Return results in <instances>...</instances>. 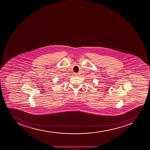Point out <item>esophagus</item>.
Wrapping results in <instances>:
<instances>
[{"label":"esophagus","mask_w":150,"mask_h":150,"mask_svg":"<svg viewBox=\"0 0 150 150\" xmlns=\"http://www.w3.org/2000/svg\"><path fill=\"white\" fill-rule=\"evenodd\" d=\"M74 75L75 76H78L79 75V73H75L74 74Z\"/></svg>","instance_id":"obj_1"}]
</instances>
